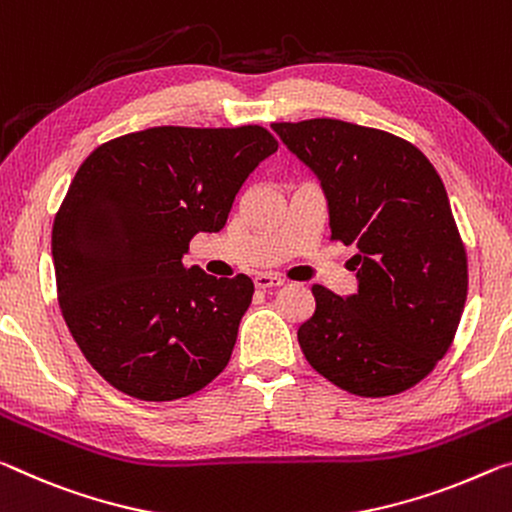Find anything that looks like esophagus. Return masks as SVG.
I'll return each instance as SVG.
<instances>
[{
	"mask_svg": "<svg viewBox=\"0 0 512 512\" xmlns=\"http://www.w3.org/2000/svg\"><path fill=\"white\" fill-rule=\"evenodd\" d=\"M285 280L280 275H271V273H257L255 275V287L257 289H273V287H282Z\"/></svg>",
	"mask_w": 512,
	"mask_h": 512,
	"instance_id": "34e87169",
	"label": "esophagus"
}]
</instances>
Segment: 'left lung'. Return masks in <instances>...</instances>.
<instances>
[{
  "instance_id": "obj_1",
  "label": "left lung",
  "mask_w": 512,
  "mask_h": 512,
  "mask_svg": "<svg viewBox=\"0 0 512 512\" xmlns=\"http://www.w3.org/2000/svg\"><path fill=\"white\" fill-rule=\"evenodd\" d=\"M271 129L319 180L332 239L355 248V294L312 287L316 310L298 328L307 362L358 396L410 389L449 351L467 298V255L440 175L380 129L332 118Z\"/></svg>"
}]
</instances>
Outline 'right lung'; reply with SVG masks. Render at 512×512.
Listing matches in <instances>:
<instances>
[{
	"mask_svg": "<svg viewBox=\"0 0 512 512\" xmlns=\"http://www.w3.org/2000/svg\"><path fill=\"white\" fill-rule=\"evenodd\" d=\"M278 150L264 127H152L88 154L52 230L59 305L91 367L141 401L198 392L230 362L248 275L182 257L221 232L248 175Z\"/></svg>",
	"mask_w": 512,
	"mask_h": 512,
	"instance_id": "add662e5",
	"label": "right lung"
}]
</instances>
